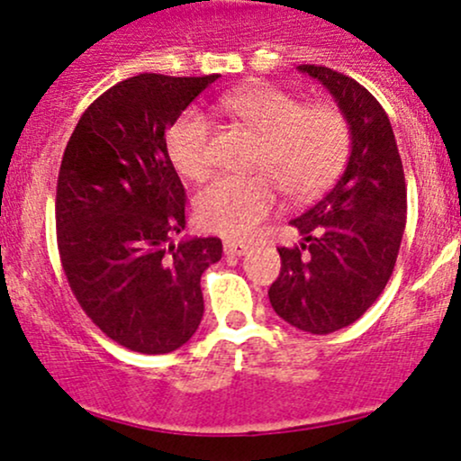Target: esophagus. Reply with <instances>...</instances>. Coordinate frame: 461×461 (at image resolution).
I'll return each instance as SVG.
<instances>
[{"label":"esophagus","instance_id":"obj_1","mask_svg":"<svg viewBox=\"0 0 461 461\" xmlns=\"http://www.w3.org/2000/svg\"><path fill=\"white\" fill-rule=\"evenodd\" d=\"M224 252L226 255H232V257H244L250 252V246L244 244V241H235V240H229L224 241Z\"/></svg>","mask_w":461,"mask_h":461}]
</instances>
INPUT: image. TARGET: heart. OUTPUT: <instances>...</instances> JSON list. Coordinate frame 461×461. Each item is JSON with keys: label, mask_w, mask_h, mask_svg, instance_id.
Instances as JSON below:
<instances>
[{"label": "heart", "mask_w": 461, "mask_h": 461, "mask_svg": "<svg viewBox=\"0 0 461 461\" xmlns=\"http://www.w3.org/2000/svg\"><path fill=\"white\" fill-rule=\"evenodd\" d=\"M248 131L261 137L255 176H217L195 195V217L206 230L248 237L276 211L281 187L296 200L327 191L344 169L350 128L333 104H303L270 85L246 86L220 100ZM169 161L183 178L203 180L211 172L213 126L200 111H185L165 139Z\"/></svg>", "instance_id": "heart-1"}]
</instances>
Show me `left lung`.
Returning <instances> with one entry per match:
<instances>
[{"instance_id": "1", "label": "left lung", "mask_w": 461, "mask_h": 461, "mask_svg": "<svg viewBox=\"0 0 461 461\" xmlns=\"http://www.w3.org/2000/svg\"><path fill=\"white\" fill-rule=\"evenodd\" d=\"M330 91L350 128L342 178L292 220L303 241L278 248L281 274L270 303L285 322L313 335L348 327L381 296L407 220V187L390 119L376 97L329 67L300 65Z\"/></svg>"}]
</instances>
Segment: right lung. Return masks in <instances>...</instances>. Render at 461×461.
<instances>
[{"label": "right lung", "mask_w": 461, "mask_h": 461, "mask_svg": "<svg viewBox=\"0 0 461 461\" xmlns=\"http://www.w3.org/2000/svg\"><path fill=\"white\" fill-rule=\"evenodd\" d=\"M217 74H139L82 113L56 187V240L71 292L113 342L163 355L189 342L204 313L200 276L217 237L174 244L185 187L165 132Z\"/></svg>", "instance_id": "add662e5"}]
</instances>
